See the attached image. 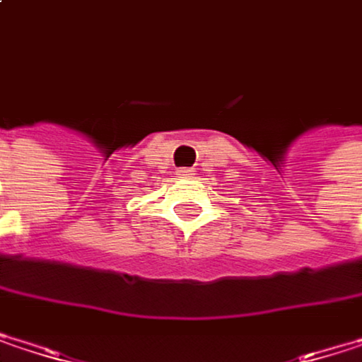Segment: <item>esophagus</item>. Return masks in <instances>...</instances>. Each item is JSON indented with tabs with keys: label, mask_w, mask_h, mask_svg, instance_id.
I'll return each mask as SVG.
<instances>
[{
	"label": "esophagus",
	"mask_w": 362,
	"mask_h": 362,
	"mask_svg": "<svg viewBox=\"0 0 362 362\" xmlns=\"http://www.w3.org/2000/svg\"><path fill=\"white\" fill-rule=\"evenodd\" d=\"M178 176H180V178H192L194 174H192L190 168H182V170H178Z\"/></svg>",
	"instance_id": "1"
}]
</instances>
